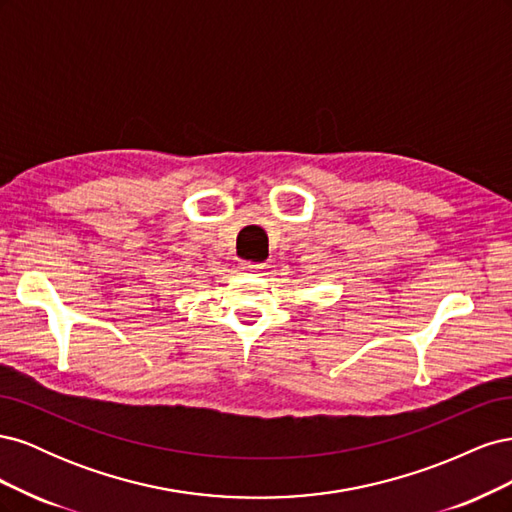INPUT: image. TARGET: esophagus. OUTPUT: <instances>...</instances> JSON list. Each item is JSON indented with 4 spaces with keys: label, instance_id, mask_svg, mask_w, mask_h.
I'll list each match as a JSON object with an SVG mask.
<instances>
[{
    "label": "esophagus",
    "instance_id": "1",
    "mask_svg": "<svg viewBox=\"0 0 512 512\" xmlns=\"http://www.w3.org/2000/svg\"><path fill=\"white\" fill-rule=\"evenodd\" d=\"M265 267H267L265 262H250V260L241 262V269H243V271H247V273H260V271L265 269Z\"/></svg>",
    "mask_w": 512,
    "mask_h": 512
}]
</instances>
